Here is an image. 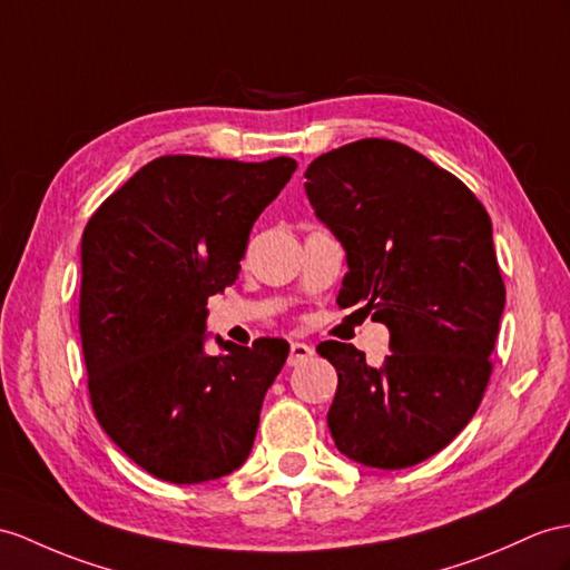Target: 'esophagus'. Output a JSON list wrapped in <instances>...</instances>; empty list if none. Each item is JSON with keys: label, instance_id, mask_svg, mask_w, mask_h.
Here are the masks:
<instances>
[{"label": "esophagus", "instance_id": "esophagus-1", "mask_svg": "<svg viewBox=\"0 0 570 570\" xmlns=\"http://www.w3.org/2000/svg\"><path fill=\"white\" fill-rule=\"evenodd\" d=\"M312 357H314V351L309 348V345L295 341L293 345H289V360H287V365H289V367H297V365H302V363H307V360H312Z\"/></svg>", "mask_w": 570, "mask_h": 570}]
</instances>
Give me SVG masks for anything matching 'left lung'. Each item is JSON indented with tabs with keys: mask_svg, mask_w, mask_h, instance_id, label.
Returning a JSON list of instances; mask_svg holds the SVG:
<instances>
[{
	"mask_svg": "<svg viewBox=\"0 0 570 570\" xmlns=\"http://www.w3.org/2000/svg\"><path fill=\"white\" fill-rule=\"evenodd\" d=\"M304 178L345 248L338 304H363L392 348L382 367L351 343L316 348L338 372L333 442L365 466H413L462 433L491 377L505 307L491 217L460 178L394 140L331 149Z\"/></svg>",
	"mask_w": 570,
	"mask_h": 570,
	"instance_id": "8db88e82",
	"label": "left lung"
}]
</instances>
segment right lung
<instances>
[{
  "label": "right lung",
  "mask_w": 570,
  "mask_h": 570,
  "mask_svg": "<svg viewBox=\"0 0 570 570\" xmlns=\"http://www.w3.org/2000/svg\"><path fill=\"white\" fill-rule=\"evenodd\" d=\"M297 161L166 155L108 196L81 237L79 333L108 438L171 483L232 474L289 345L222 341L205 353L207 297L239 275L254 222Z\"/></svg>",
  "instance_id": "1"
}]
</instances>
